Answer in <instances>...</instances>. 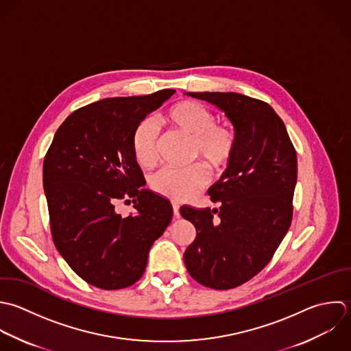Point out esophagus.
Here are the masks:
<instances>
[{
    "label": "esophagus",
    "mask_w": 351,
    "mask_h": 351,
    "mask_svg": "<svg viewBox=\"0 0 351 351\" xmlns=\"http://www.w3.org/2000/svg\"><path fill=\"white\" fill-rule=\"evenodd\" d=\"M172 209H173V216L179 217V205L176 202H172Z\"/></svg>",
    "instance_id": "34e87169"
}]
</instances>
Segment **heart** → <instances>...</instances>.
<instances>
[{
    "label": "heart",
    "instance_id": "heart-1",
    "mask_svg": "<svg viewBox=\"0 0 351 351\" xmlns=\"http://www.w3.org/2000/svg\"><path fill=\"white\" fill-rule=\"evenodd\" d=\"M158 120L175 131L193 139V156L201 157L213 171L226 168L237 147L234 131L215 123V114L195 101H180L158 116ZM157 130L150 120H143L134 131L131 149L141 167H152L156 161ZM208 182L204 165L197 164L184 171L162 169L152 179V189L173 201L191 198Z\"/></svg>",
    "mask_w": 351,
    "mask_h": 351
}]
</instances>
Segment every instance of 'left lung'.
I'll return each instance as SVG.
<instances>
[{"instance_id":"obj_1","label":"left lung","mask_w":351,"mask_h":351,"mask_svg":"<svg viewBox=\"0 0 351 351\" xmlns=\"http://www.w3.org/2000/svg\"><path fill=\"white\" fill-rule=\"evenodd\" d=\"M219 108L235 130V154L208 194L220 208L182 206L197 237L184 264L198 283L228 290L272 258L293 219L297 153L283 120L260 99L238 93H184Z\"/></svg>"}]
</instances>
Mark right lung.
Listing matches in <instances>:
<instances>
[{
	"label": "right lung",
	"instance_id": "right-lung-1",
	"mask_svg": "<svg viewBox=\"0 0 351 351\" xmlns=\"http://www.w3.org/2000/svg\"><path fill=\"white\" fill-rule=\"evenodd\" d=\"M173 94L165 88L86 105L58 127L46 153L43 189L53 242L72 271L94 287L119 290L138 282L152 245L171 223V202L142 189L146 182L131 138ZM123 197L134 204L128 217L114 210Z\"/></svg>",
	"mask_w": 351,
	"mask_h": 351
}]
</instances>
